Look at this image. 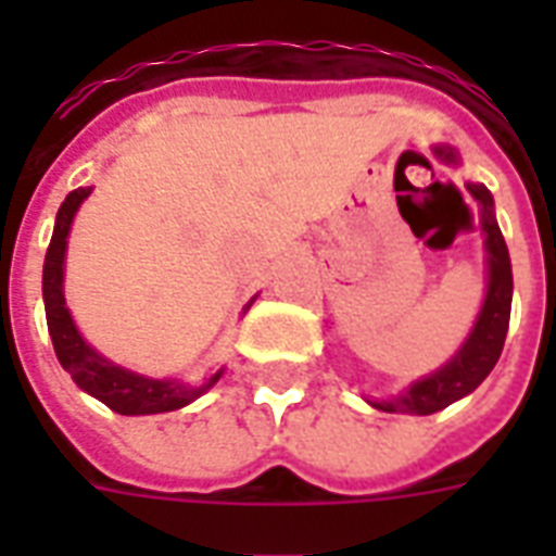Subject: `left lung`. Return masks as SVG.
<instances>
[{
  "label": "left lung",
  "instance_id": "left-lung-1",
  "mask_svg": "<svg viewBox=\"0 0 556 556\" xmlns=\"http://www.w3.org/2000/svg\"><path fill=\"white\" fill-rule=\"evenodd\" d=\"M435 155L441 161L456 164V152L450 147H435ZM473 192V199L482 204V227H484V248H488V296H484L482 314L476 320L470 338L458 355L439 371H432L430 378L415 380L413 387L406 389L404 395L389 397V401H371L383 413H409V415H432L450 406L458 397L470 395L479 383H482L491 369L496 366L505 346V334H508L510 323V294H514V277H510V256L508 244L502 239V230L493 218V195L488 187L467 185Z\"/></svg>",
  "mask_w": 556,
  "mask_h": 556
}]
</instances>
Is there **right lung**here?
I'll list each match as a JSON object with an SVG mask.
<instances>
[{
  "label": "right lung",
  "instance_id": "1",
  "mask_svg": "<svg viewBox=\"0 0 556 556\" xmlns=\"http://www.w3.org/2000/svg\"><path fill=\"white\" fill-rule=\"evenodd\" d=\"M91 187H77L65 195L56 213L54 236L48 244L46 268H42V296H46V320L51 331V343H54L56 361L63 369L72 375V380L89 395L115 409L121 415H152V413H173L181 409L199 395H204L213 383L218 380L222 371L207 378L199 387H185V383H173V380H152L135 371H126L121 366L109 364L106 357H100L80 331L74 329L72 314L65 308L63 300V260H65V239L72 230V218L83 199L89 195Z\"/></svg>",
  "mask_w": 556,
  "mask_h": 556
}]
</instances>
